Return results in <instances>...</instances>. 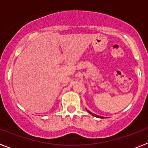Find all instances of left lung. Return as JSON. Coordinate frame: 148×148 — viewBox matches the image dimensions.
<instances>
[{"label": "left lung", "instance_id": "obj_1", "mask_svg": "<svg viewBox=\"0 0 148 148\" xmlns=\"http://www.w3.org/2000/svg\"><path fill=\"white\" fill-rule=\"evenodd\" d=\"M89 113H90V111H89ZM91 113V114L92 115V116H96V117H100V118H101V116H97V115H95V114H93V113Z\"/></svg>", "mask_w": 148, "mask_h": 148}]
</instances>
